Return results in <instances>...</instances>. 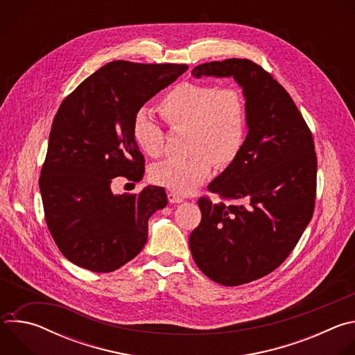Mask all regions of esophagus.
Here are the masks:
<instances>
[{
	"label": "esophagus",
	"mask_w": 355,
	"mask_h": 355,
	"mask_svg": "<svg viewBox=\"0 0 355 355\" xmlns=\"http://www.w3.org/2000/svg\"><path fill=\"white\" fill-rule=\"evenodd\" d=\"M167 196H168L170 204H180V202L184 200V196H181V195L175 193V192H168Z\"/></svg>",
	"instance_id": "34e87169"
}]
</instances>
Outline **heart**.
I'll use <instances>...</instances> for the list:
<instances>
[{
  "mask_svg": "<svg viewBox=\"0 0 355 355\" xmlns=\"http://www.w3.org/2000/svg\"><path fill=\"white\" fill-rule=\"evenodd\" d=\"M157 112L173 130L187 129L185 147L189 155L157 164L150 178L180 195H188L204 184L214 164L223 168L233 163L247 137V104L236 87L181 83L159 101ZM132 139L148 157L163 153L164 133L144 112L133 119Z\"/></svg>",
  "mask_w": 355,
  "mask_h": 355,
  "instance_id": "obj_1",
  "label": "heart"
}]
</instances>
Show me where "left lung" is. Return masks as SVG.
<instances>
[{
  "instance_id": "left-lung-1",
  "label": "left lung",
  "mask_w": 355,
  "mask_h": 355,
  "mask_svg": "<svg viewBox=\"0 0 355 355\" xmlns=\"http://www.w3.org/2000/svg\"><path fill=\"white\" fill-rule=\"evenodd\" d=\"M192 76L233 77L247 104V137L240 155L198 199L200 223L189 236L198 268L236 286L279 267L309 225L316 199L318 160L312 132L291 95L247 59L199 64Z\"/></svg>"
}]
</instances>
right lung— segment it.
I'll return each instance as SVG.
<instances>
[{"instance_id":"right-lung-1","label":"right lung","mask_w":355,"mask_h":355,"mask_svg":"<svg viewBox=\"0 0 355 355\" xmlns=\"http://www.w3.org/2000/svg\"><path fill=\"white\" fill-rule=\"evenodd\" d=\"M187 64L116 60L85 78L62 103L49 136L39 188L47 227L73 264L111 272L147 241V220L167 205L162 187L114 193L116 177L139 182L144 157L132 139L139 110Z\"/></svg>"}]
</instances>
